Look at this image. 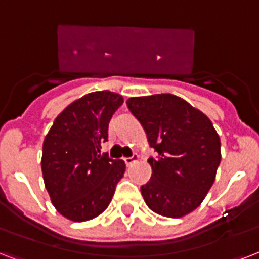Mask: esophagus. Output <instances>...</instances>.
I'll return each mask as SVG.
<instances>
[{"label": "esophagus", "instance_id": "34e87169", "mask_svg": "<svg viewBox=\"0 0 259 259\" xmlns=\"http://www.w3.org/2000/svg\"><path fill=\"white\" fill-rule=\"evenodd\" d=\"M138 159H139V155H138V154H134L132 157L124 158V162H125V165H127V166H131L132 163H135Z\"/></svg>", "mask_w": 259, "mask_h": 259}]
</instances>
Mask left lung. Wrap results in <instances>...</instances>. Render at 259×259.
<instances>
[{
  "mask_svg": "<svg viewBox=\"0 0 259 259\" xmlns=\"http://www.w3.org/2000/svg\"><path fill=\"white\" fill-rule=\"evenodd\" d=\"M127 107L142 124L157 157L140 192L158 215L182 218L194 211L213 185L220 165V138L201 111L174 94L131 97Z\"/></svg>",
  "mask_w": 259,
  "mask_h": 259,
  "instance_id": "8db88e82",
  "label": "left lung"
}]
</instances>
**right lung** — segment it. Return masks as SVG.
<instances>
[{"mask_svg":"<svg viewBox=\"0 0 259 259\" xmlns=\"http://www.w3.org/2000/svg\"><path fill=\"white\" fill-rule=\"evenodd\" d=\"M123 97L102 90L65 108L44 138L41 171L57 211L73 222H86L105 211L125 171L121 159L101 154L108 125Z\"/></svg>","mask_w":259,"mask_h":259,"instance_id":"1","label":"right lung"}]
</instances>
